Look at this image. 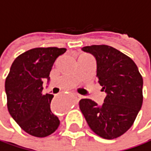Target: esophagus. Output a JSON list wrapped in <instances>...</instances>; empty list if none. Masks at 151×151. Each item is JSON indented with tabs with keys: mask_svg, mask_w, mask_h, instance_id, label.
Segmentation results:
<instances>
[{
	"mask_svg": "<svg viewBox=\"0 0 151 151\" xmlns=\"http://www.w3.org/2000/svg\"><path fill=\"white\" fill-rule=\"evenodd\" d=\"M80 99H81V96H80V95H77V96H76V100H77V102H78Z\"/></svg>",
	"mask_w": 151,
	"mask_h": 151,
	"instance_id": "obj_1",
	"label": "esophagus"
}]
</instances>
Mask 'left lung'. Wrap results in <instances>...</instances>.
I'll use <instances>...</instances> for the list:
<instances>
[{
  "label": "left lung",
  "mask_w": 151,
  "mask_h": 151,
  "mask_svg": "<svg viewBox=\"0 0 151 151\" xmlns=\"http://www.w3.org/2000/svg\"><path fill=\"white\" fill-rule=\"evenodd\" d=\"M96 61V77L106 93L99 106L88 99L80 101V109L90 129L101 138L113 139L133 124L143 101V80L135 63L124 53L106 45L84 46Z\"/></svg>",
  "instance_id": "left-lung-1"
}]
</instances>
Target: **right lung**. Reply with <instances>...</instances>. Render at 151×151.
I'll list each match as a JSON object with an SVG mask.
<instances>
[{
  "label": "right lung",
  "mask_w": 151,
  "mask_h": 151,
  "mask_svg": "<svg viewBox=\"0 0 151 151\" xmlns=\"http://www.w3.org/2000/svg\"><path fill=\"white\" fill-rule=\"evenodd\" d=\"M66 48L37 47L30 49L13 62L5 81L9 114L27 133L44 138L55 132L60 121L51 111L53 96L43 94V81H50L55 60Z\"/></svg>",
  "instance_id": "right-lung-1"
}]
</instances>
